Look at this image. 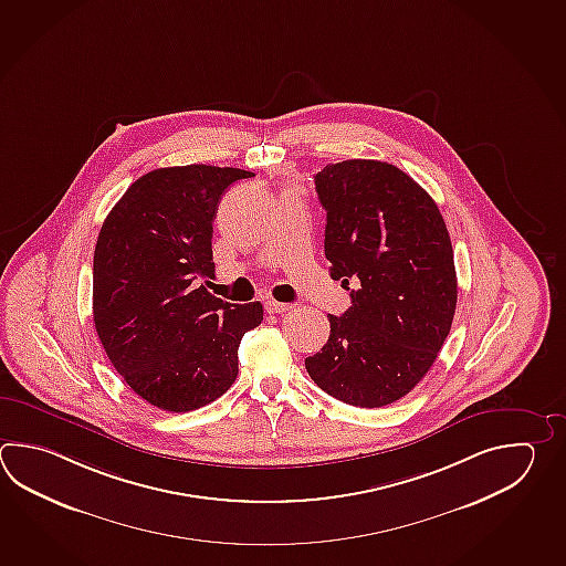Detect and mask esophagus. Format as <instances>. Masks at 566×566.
<instances>
[{
  "mask_svg": "<svg viewBox=\"0 0 566 566\" xmlns=\"http://www.w3.org/2000/svg\"><path fill=\"white\" fill-rule=\"evenodd\" d=\"M265 312L270 314H282V312H289L292 308V304H284V302L268 301L264 304Z\"/></svg>",
  "mask_w": 566,
  "mask_h": 566,
  "instance_id": "esophagus-1",
  "label": "esophagus"
}]
</instances>
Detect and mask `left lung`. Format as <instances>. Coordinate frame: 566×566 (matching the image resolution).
<instances>
[{
	"instance_id": "1",
	"label": "left lung",
	"mask_w": 566,
	"mask_h": 566,
	"mask_svg": "<svg viewBox=\"0 0 566 566\" xmlns=\"http://www.w3.org/2000/svg\"><path fill=\"white\" fill-rule=\"evenodd\" d=\"M314 184L326 209L331 276L353 304L343 316L328 314L331 336L304 365L343 403H395L450 335L458 277L446 221L426 189L389 163H333Z\"/></svg>"
}]
</instances>
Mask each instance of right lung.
<instances>
[{
  "label": "right lung",
  "instance_id": "right-lung-1",
  "mask_svg": "<svg viewBox=\"0 0 566 566\" xmlns=\"http://www.w3.org/2000/svg\"><path fill=\"white\" fill-rule=\"evenodd\" d=\"M248 177L213 165L155 169L128 187L98 233L96 333L128 387L163 411H193L228 391L242 336L264 321L260 302L231 304L199 284L216 270L221 196Z\"/></svg>",
  "mask_w": 566,
  "mask_h": 566
}]
</instances>
